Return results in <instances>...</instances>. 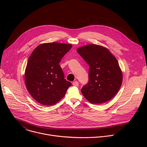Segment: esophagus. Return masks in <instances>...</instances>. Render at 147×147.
<instances>
[{"mask_svg":"<svg viewBox=\"0 0 147 147\" xmlns=\"http://www.w3.org/2000/svg\"><path fill=\"white\" fill-rule=\"evenodd\" d=\"M73 85L74 86H75V87H77V86L79 85V83H78V81H76L73 82Z\"/></svg>","mask_w":147,"mask_h":147,"instance_id":"1","label":"esophagus"}]
</instances>
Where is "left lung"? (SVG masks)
<instances>
[{"mask_svg":"<svg viewBox=\"0 0 147 147\" xmlns=\"http://www.w3.org/2000/svg\"><path fill=\"white\" fill-rule=\"evenodd\" d=\"M90 66L89 81L81 92L90 102L101 104L113 98L123 81L122 72L116 57L106 48L90 44L77 49Z\"/></svg>","mask_w":147,"mask_h":147,"instance_id":"8db88e82","label":"left lung"}]
</instances>
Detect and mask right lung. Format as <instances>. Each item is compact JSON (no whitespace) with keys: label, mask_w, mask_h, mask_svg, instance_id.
I'll use <instances>...</instances> for the list:
<instances>
[{"label":"right lung","mask_w":147,"mask_h":147,"mask_svg":"<svg viewBox=\"0 0 147 147\" xmlns=\"http://www.w3.org/2000/svg\"><path fill=\"white\" fill-rule=\"evenodd\" d=\"M70 44H40L31 54L25 71V83L39 103L53 105L63 98L71 83L66 79L59 63L71 48Z\"/></svg>","instance_id":"obj_1"}]
</instances>
